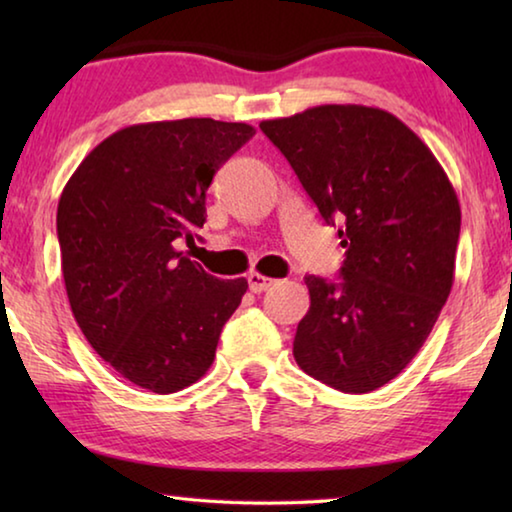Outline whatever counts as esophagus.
<instances>
[{"mask_svg":"<svg viewBox=\"0 0 512 512\" xmlns=\"http://www.w3.org/2000/svg\"><path fill=\"white\" fill-rule=\"evenodd\" d=\"M273 284H275V280H271V277H266V275L257 273V271H253V273L248 275V287H250V291H253V293H262L266 289H271Z\"/></svg>","mask_w":512,"mask_h":512,"instance_id":"34e87169","label":"esophagus"}]
</instances>
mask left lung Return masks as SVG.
I'll return each mask as SVG.
<instances>
[{
	"label": "left lung",
	"instance_id": "left-lung-1",
	"mask_svg": "<svg viewBox=\"0 0 512 512\" xmlns=\"http://www.w3.org/2000/svg\"><path fill=\"white\" fill-rule=\"evenodd\" d=\"M327 223L341 280L307 275L293 357L323 384L370 393L409 366L454 284L461 205L445 169L381 108L327 103L259 124Z\"/></svg>",
	"mask_w": 512,
	"mask_h": 512
}]
</instances>
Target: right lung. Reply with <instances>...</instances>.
Listing matches in <instances>:
<instances>
[{
    "label": "right lung",
    "mask_w": 512,
    "mask_h": 512,
    "mask_svg": "<svg viewBox=\"0 0 512 512\" xmlns=\"http://www.w3.org/2000/svg\"><path fill=\"white\" fill-rule=\"evenodd\" d=\"M255 128L189 117L126 126L85 155L60 194L56 228L69 307L121 377L167 395L210 370L248 289L176 250L205 223L214 173Z\"/></svg>",
    "instance_id": "1"
}]
</instances>
